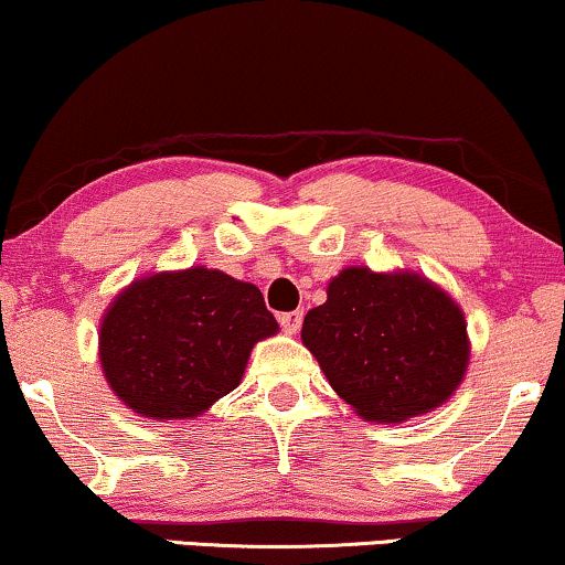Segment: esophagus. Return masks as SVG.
I'll use <instances>...</instances> for the list:
<instances>
[{
    "mask_svg": "<svg viewBox=\"0 0 565 565\" xmlns=\"http://www.w3.org/2000/svg\"><path fill=\"white\" fill-rule=\"evenodd\" d=\"M300 323H303V313L300 311H292V313H282L280 316V327L285 334H298Z\"/></svg>",
    "mask_w": 565,
    "mask_h": 565,
    "instance_id": "obj_1",
    "label": "esophagus"
}]
</instances>
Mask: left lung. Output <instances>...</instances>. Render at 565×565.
Here are the masks:
<instances>
[{
    "mask_svg": "<svg viewBox=\"0 0 565 565\" xmlns=\"http://www.w3.org/2000/svg\"><path fill=\"white\" fill-rule=\"evenodd\" d=\"M303 347L365 422L401 424L443 406L466 377V313L414 269L344 267L306 313Z\"/></svg>",
    "mask_w": 565,
    "mask_h": 565,
    "instance_id": "8db88e82",
    "label": "left lung"
}]
</instances>
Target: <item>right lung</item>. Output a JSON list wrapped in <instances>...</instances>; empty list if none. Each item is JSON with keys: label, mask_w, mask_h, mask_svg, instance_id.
Listing matches in <instances>:
<instances>
[{"label": "right lung", "mask_w": 565, "mask_h": 565, "mask_svg": "<svg viewBox=\"0 0 565 565\" xmlns=\"http://www.w3.org/2000/svg\"><path fill=\"white\" fill-rule=\"evenodd\" d=\"M257 285L213 267L136 277L99 321V367L143 419H198L242 383L254 344L275 337Z\"/></svg>", "instance_id": "right-lung-1"}]
</instances>
